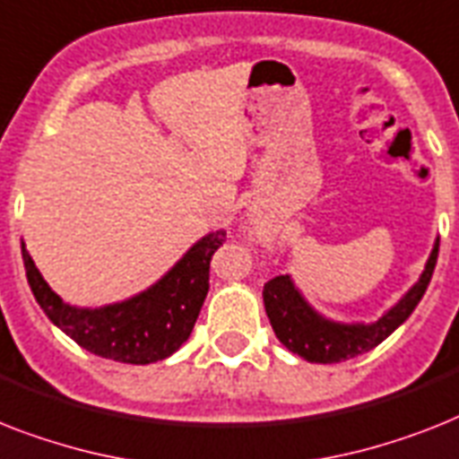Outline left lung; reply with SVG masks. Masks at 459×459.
I'll list each match as a JSON object with an SVG mask.
<instances>
[{"instance_id": "left-lung-1", "label": "left lung", "mask_w": 459, "mask_h": 459, "mask_svg": "<svg viewBox=\"0 0 459 459\" xmlns=\"http://www.w3.org/2000/svg\"><path fill=\"white\" fill-rule=\"evenodd\" d=\"M436 259H438V240L434 242L420 281L375 323H339L320 316L304 299V294L297 290L290 275H278L264 285L266 316L281 344L308 363H342L356 359L382 344L398 325L408 320L429 288Z\"/></svg>"}]
</instances>
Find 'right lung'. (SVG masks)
I'll return each mask as SVG.
<instances>
[{"mask_svg": "<svg viewBox=\"0 0 459 459\" xmlns=\"http://www.w3.org/2000/svg\"><path fill=\"white\" fill-rule=\"evenodd\" d=\"M223 240L226 230L207 233L155 285L99 308L65 304L37 271L25 242L21 249L30 290L56 327L100 359L148 365L171 356L191 337L210 290L212 255Z\"/></svg>", "mask_w": 459, "mask_h": 459, "instance_id": "add662e5", "label": "right lung"}]
</instances>
